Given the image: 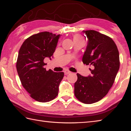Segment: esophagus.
I'll return each instance as SVG.
<instances>
[{"mask_svg":"<svg viewBox=\"0 0 131 131\" xmlns=\"http://www.w3.org/2000/svg\"><path fill=\"white\" fill-rule=\"evenodd\" d=\"M64 73H65V75H68V74H71V72L70 71L68 70H64Z\"/></svg>","mask_w":131,"mask_h":131,"instance_id":"esophagus-1","label":"esophagus"}]
</instances>
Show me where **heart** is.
Listing matches in <instances>:
<instances>
[{
  "label": "heart",
  "instance_id": "heart-1",
  "mask_svg": "<svg viewBox=\"0 0 131 131\" xmlns=\"http://www.w3.org/2000/svg\"><path fill=\"white\" fill-rule=\"evenodd\" d=\"M73 40L74 41H78L81 40V38L79 35H75L73 36Z\"/></svg>",
  "mask_w": 131,
  "mask_h": 131
}]
</instances>
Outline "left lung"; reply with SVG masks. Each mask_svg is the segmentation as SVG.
<instances>
[{"instance_id":"left-lung-1","label":"left lung","mask_w":131,"mask_h":131,"mask_svg":"<svg viewBox=\"0 0 131 131\" xmlns=\"http://www.w3.org/2000/svg\"><path fill=\"white\" fill-rule=\"evenodd\" d=\"M83 32L88 43L82 61L91 66V75L85 77L77 73L74 94L80 101L91 104L101 100L112 88L120 66L119 54L111 38L94 30Z\"/></svg>"}]
</instances>
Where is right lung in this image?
<instances>
[{"label":"right lung","mask_w":131,"mask_h":131,"mask_svg":"<svg viewBox=\"0 0 131 131\" xmlns=\"http://www.w3.org/2000/svg\"><path fill=\"white\" fill-rule=\"evenodd\" d=\"M60 34L41 32L24 41L19 50L17 71L21 84L30 97L41 102H49L58 95L63 72L47 71L44 58L51 60Z\"/></svg>","instance_id":"obj_1"}]
</instances>
